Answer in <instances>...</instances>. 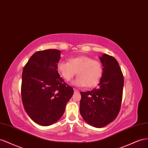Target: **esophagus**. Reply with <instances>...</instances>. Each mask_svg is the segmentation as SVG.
<instances>
[{
    "instance_id": "obj_1",
    "label": "esophagus",
    "mask_w": 148,
    "mask_h": 148,
    "mask_svg": "<svg viewBox=\"0 0 148 148\" xmlns=\"http://www.w3.org/2000/svg\"><path fill=\"white\" fill-rule=\"evenodd\" d=\"M74 92H79L78 90L75 89V88H74Z\"/></svg>"
}]
</instances>
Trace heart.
Masks as SVG:
<instances>
[{"label":"heart","instance_id":"obj_1","mask_svg":"<svg viewBox=\"0 0 148 148\" xmlns=\"http://www.w3.org/2000/svg\"><path fill=\"white\" fill-rule=\"evenodd\" d=\"M57 69L67 82L70 81L77 72L78 77L73 84L78 87L86 86L88 88L97 85L103 74L102 63L87 56L71 58L68 62H59Z\"/></svg>","mask_w":148,"mask_h":148}]
</instances>
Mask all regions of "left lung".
<instances>
[{
    "label": "left lung",
    "instance_id": "obj_1",
    "mask_svg": "<svg viewBox=\"0 0 148 148\" xmlns=\"http://www.w3.org/2000/svg\"><path fill=\"white\" fill-rule=\"evenodd\" d=\"M103 74L98 87L91 91L81 92L80 113L94 127L102 128L110 123L120 110L123 75L116 59L107 54L99 57Z\"/></svg>",
    "mask_w": 148,
    "mask_h": 148
}]
</instances>
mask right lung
Wrapping results in <instances>:
<instances>
[{
	"label": "right lung",
	"mask_w": 148,
	"mask_h": 148,
	"mask_svg": "<svg viewBox=\"0 0 148 148\" xmlns=\"http://www.w3.org/2000/svg\"><path fill=\"white\" fill-rule=\"evenodd\" d=\"M60 58L58 49L40 51L33 54L23 69V107L29 117L41 126L51 125L60 120L74 94L73 87L58 73Z\"/></svg>",
	"instance_id": "obj_1"
}]
</instances>
